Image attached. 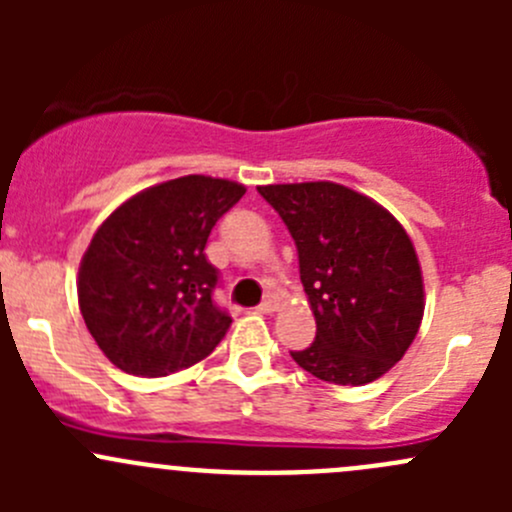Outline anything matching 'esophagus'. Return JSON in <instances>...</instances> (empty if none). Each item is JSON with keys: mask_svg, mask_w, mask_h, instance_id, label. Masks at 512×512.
<instances>
[{"mask_svg": "<svg viewBox=\"0 0 512 512\" xmlns=\"http://www.w3.org/2000/svg\"><path fill=\"white\" fill-rule=\"evenodd\" d=\"M277 304H280L277 302V297H267L257 309H260L262 314H272V312H277Z\"/></svg>", "mask_w": 512, "mask_h": 512, "instance_id": "obj_1", "label": "esophagus"}]
</instances>
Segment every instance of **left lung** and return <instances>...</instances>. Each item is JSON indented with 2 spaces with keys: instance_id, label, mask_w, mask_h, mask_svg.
<instances>
[{
  "instance_id": "obj_1",
  "label": "left lung",
  "mask_w": 512,
  "mask_h": 512,
  "mask_svg": "<svg viewBox=\"0 0 512 512\" xmlns=\"http://www.w3.org/2000/svg\"><path fill=\"white\" fill-rule=\"evenodd\" d=\"M297 245L299 280L317 337L289 352L317 379L361 386L384 376L423 319V277L399 220L366 195L329 180L260 185Z\"/></svg>"
}]
</instances>
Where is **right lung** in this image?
<instances>
[{
  "label": "right lung",
  "mask_w": 512,
  "mask_h": 512,
  "mask_svg": "<svg viewBox=\"0 0 512 512\" xmlns=\"http://www.w3.org/2000/svg\"><path fill=\"white\" fill-rule=\"evenodd\" d=\"M245 185L183 175L118 205L79 267V307L111 364L133 376H168L205 359L230 327L213 302L218 270L210 230Z\"/></svg>",
  "instance_id": "obj_1"
}]
</instances>
